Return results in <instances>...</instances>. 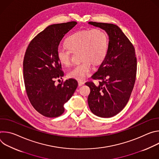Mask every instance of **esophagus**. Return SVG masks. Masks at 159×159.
<instances>
[{"mask_svg":"<svg viewBox=\"0 0 159 159\" xmlns=\"http://www.w3.org/2000/svg\"><path fill=\"white\" fill-rule=\"evenodd\" d=\"M78 84H79V87H80V86L84 85L85 84V83H84V82H83V81L79 80V81H78Z\"/></svg>","mask_w":159,"mask_h":159,"instance_id":"34e87169","label":"esophagus"}]
</instances>
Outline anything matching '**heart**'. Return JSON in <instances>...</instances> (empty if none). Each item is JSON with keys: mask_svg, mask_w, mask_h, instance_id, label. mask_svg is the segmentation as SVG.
<instances>
[{"mask_svg": "<svg viewBox=\"0 0 159 159\" xmlns=\"http://www.w3.org/2000/svg\"><path fill=\"white\" fill-rule=\"evenodd\" d=\"M66 48H59L57 52L58 61L65 66L71 64V53L79 52L82 61L68 73L70 78L84 80L91 74L93 63L98 65L106 58L108 50V37L101 29L77 31L68 36L65 41Z\"/></svg>", "mask_w": 159, "mask_h": 159, "instance_id": "obj_1", "label": "heart"}]
</instances>
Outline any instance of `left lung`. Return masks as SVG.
I'll return each instance as SVG.
<instances>
[{"instance_id":"obj_1","label":"left lung","mask_w":159,"mask_h":159,"mask_svg":"<svg viewBox=\"0 0 159 159\" xmlns=\"http://www.w3.org/2000/svg\"><path fill=\"white\" fill-rule=\"evenodd\" d=\"M89 24L104 30L109 36V44L105 59L92 76L100 80L99 85L85 83L90 89L88 104L95 115L111 118L123 110L130 98L137 74L135 50L118 26L96 22Z\"/></svg>"}]
</instances>
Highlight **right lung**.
<instances>
[{
    "label": "right lung",
    "instance_id": "1",
    "mask_svg": "<svg viewBox=\"0 0 159 159\" xmlns=\"http://www.w3.org/2000/svg\"><path fill=\"white\" fill-rule=\"evenodd\" d=\"M77 24L71 21L48 26L31 40L26 51L23 61L26 91L31 105L44 116L61 115L64 104L71 98L78 86L74 79L55 84V79H61L64 75L57 57L59 44Z\"/></svg>",
    "mask_w": 159,
    "mask_h": 159
}]
</instances>
